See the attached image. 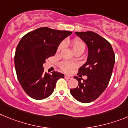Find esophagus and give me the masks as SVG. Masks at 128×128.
<instances>
[{"label":"esophagus","mask_w":128,"mask_h":128,"mask_svg":"<svg viewBox=\"0 0 128 128\" xmlns=\"http://www.w3.org/2000/svg\"><path fill=\"white\" fill-rule=\"evenodd\" d=\"M64 78H65L66 79H71V78H72V77L70 76L65 75V76H64Z\"/></svg>","instance_id":"34e87169"}]
</instances>
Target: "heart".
I'll use <instances>...</instances> for the list:
<instances>
[{
    "instance_id": "heart-1",
    "label": "heart",
    "mask_w": 128,
    "mask_h": 128,
    "mask_svg": "<svg viewBox=\"0 0 128 128\" xmlns=\"http://www.w3.org/2000/svg\"><path fill=\"white\" fill-rule=\"evenodd\" d=\"M66 44L70 45L71 47L72 50H73L75 54L78 52L83 53L85 50H86V44L85 42L80 39L79 38H74L71 39V40H67ZM64 47V44L63 42H60L58 45V47L57 48V52H59ZM59 66L63 71L67 73H70L72 70L74 69V65L72 63L70 62L67 61H62L60 63Z\"/></svg>"
}]
</instances>
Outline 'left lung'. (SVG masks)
<instances>
[{
    "label": "left lung",
    "mask_w": 128,
    "mask_h": 128,
    "mask_svg": "<svg viewBox=\"0 0 128 128\" xmlns=\"http://www.w3.org/2000/svg\"><path fill=\"white\" fill-rule=\"evenodd\" d=\"M87 44L88 56L87 62L79 70L74 76L78 86L71 88V95L77 101L84 103H90L101 95L110 82L115 63V54L110 42L104 38L92 31L76 32ZM86 75V80L81 78ZM83 80V81L81 80Z\"/></svg>",
    "instance_id": "1"
}]
</instances>
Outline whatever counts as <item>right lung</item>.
<instances>
[{"label": "right lung", "mask_w": 128, "mask_h": 128, "mask_svg": "<svg viewBox=\"0 0 128 128\" xmlns=\"http://www.w3.org/2000/svg\"><path fill=\"white\" fill-rule=\"evenodd\" d=\"M48 27H40L23 36L16 47L14 65L18 81L24 91L35 100L50 96L57 80L64 74L44 71L42 64L56 54L59 43L71 34Z\"/></svg>", "instance_id": "right-lung-1"}]
</instances>
